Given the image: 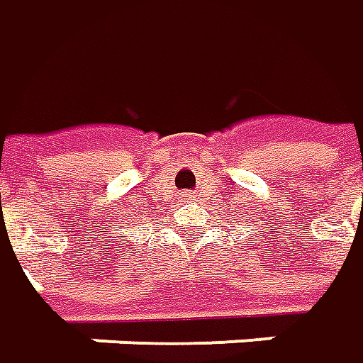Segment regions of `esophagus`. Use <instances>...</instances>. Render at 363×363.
Here are the masks:
<instances>
[{
	"label": "esophagus",
	"instance_id": "34e87169",
	"mask_svg": "<svg viewBox=\"0 0 363 363\" xmlns=\"http://www.w3.org/2000/svg\"><path fill=\"white\" fill-rule=\"evenodd\" d=\"M184 198H187V194H186V196H184Z\"/></svg>",
	"mask_w": 363,
	"mask_h": 363
}]
</instances>
